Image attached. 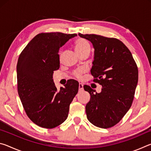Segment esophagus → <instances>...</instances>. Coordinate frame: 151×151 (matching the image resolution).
Masks as SVG:
<instances>
[{
  "label": "esophagus",
  "instance_id": "obj_1",
  "mask_svg": "<svg viewBox=\"0 0 151 151\" xmlns=\"http://www.w3.org/2000/svg\"><path fill=\"white\" fill-rule=\"evenodd\" d=\"M78 89H79V91H80L83 90V84H82V83H79V85H78Z\"/></svg>",
  "mask_w": 151,
  "mask_h": 151
}]
</instances>
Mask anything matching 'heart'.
Listing matches in <instances>:
<instances>
[{
	"instance_id": "b5f03b06",
	"label": "heart",
	"mask_w": 151,
	"mask_h": 151,
	"mask_svg": "<svg viewBox=\"0 0 151 151\" xmlns=\"http://www.w3.org/2000/svg\"><path fill=\"white\" fill-rule=\"evenodd\" d=\"M74 47H75V49L76 52L80 55L84 51L86 50H90V45H89L88 42L87 40L82 39V38H79V39H76L75 40V43H74ZM82 74V71L78 70L75 73V75L76 77L79 78Z\"/></svg>"
}]
</instances>
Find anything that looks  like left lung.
I'll use <instances>...</instances> for the list:
<instances>
[{
    "label": "left lung",
    "instance_id": "8db88e82",
    "mask_svg": "<svg viewBox=\"0 0 151 151\" xmlns=\"http://www.w3.org/2000/svg\"><path fill=\"white\" fill-rule=\"evenodd\" d=\"M78 35L93 46L91 73L93 81L103 86L99 93L90 86H83L91 95L85 107L86 116L94 126L112 127L131 108L139 78L137 66L131 51L121 40L93 34Z\"/></svg>",
    "mask_w": 151,
    "mask_h": 151
}]
</instances>
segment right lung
Instances as JSON below:
<instances>
[{
  "instance_id": "1",
  "label": "right lung",
  "mask_w": 151,
  "mask_h": 151,
  "mask_svg": "<svg viewBox=\"0 0 151 151\" xmlns=\"http://www.w3.org/2000/svg\"><path fill=\"white\" fill-rule=\"evenodd\" d=\"M76 34L40 33L22 50L17 66L18 93L27 116L40 127L52 129L67 118L78 91L71 80L57 91L53 73L60 67L59 49Z\"/></svg>"
}]
</instances>
